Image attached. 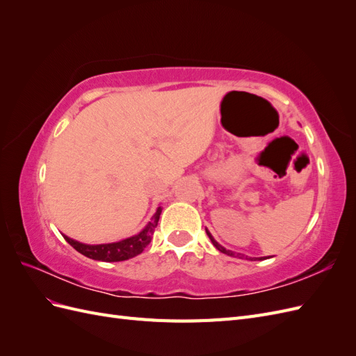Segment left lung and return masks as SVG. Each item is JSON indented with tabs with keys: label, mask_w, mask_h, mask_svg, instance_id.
Returning <instances> with one entry per match:
<instances>
[{
	"label": "left lung",
	"mask_w": 356,
	"mask_h": 356,
	"mask_svg": "<svg viewBox=\"0 0 356 356\" xmlns=\"http://www.w3.org/2000/svg\"><path fill=\"white\" fill-rule=\"evenodd\" d=\"M207 233H208V236H209V239H211V242L213 243V246H215V248H217V250H218V251H221L222 254H227V255H230V257H239V254H236V252H233V251H229V250H225V248H222V246H221V245H220V243H218L217 241H215V239L212 238V236H211V233H209L208 230H207ZM239 258H241V257H239ZM246 258H248V257H246Z\"/></svg>",
	"instance_id": "obj_1"
}]
</instances>
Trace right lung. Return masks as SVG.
I'll return each instance as SVG.
<instances>
[{
    "label": "right lung",
    "mask_w": 356,
    "mask_h": 356,
    "mask_svg": "<svg viewBox=\"0 0 356 356\" xmlns=\"http://www.w3.org/2000/svg\"><path fill=\"white\" fill-rule=\"evenodd\" d=\"M160 212L161 209L159 208L152 221L147 224V227L141 233H138L132 236V238H127L120 242L102 243V245H86V243H80L77 241L70 239L68 236H63V238H65V241L74 248L75 251H79L80 254L92 258V260L108 261V263L124 261V260H129V258L136 257L138 254H141L147 248V245L152 242V238L160 218Z\"/></svg>",
    "instance_id": "right-lung-1"
}]
</instances>
